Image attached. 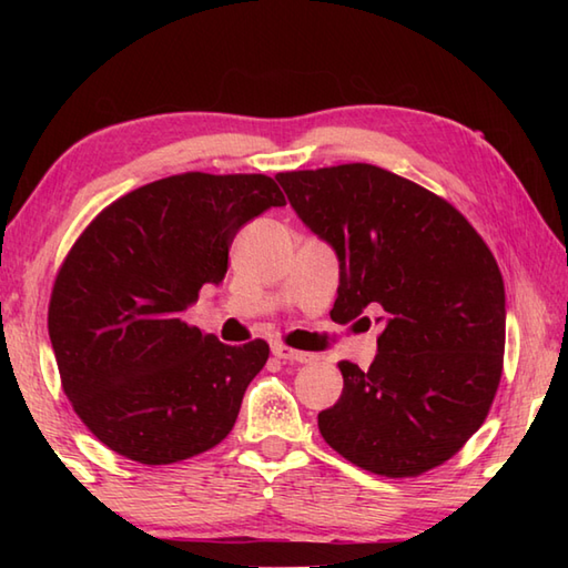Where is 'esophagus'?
<instances>
[{"instance_id": "obj_1", "label": "esophagus", "mask_w": 568, "mask_h": 568, "mask_svg": "<svg viewBox=\"0 0 568 568\" xmlns=\"http://www.w3.org/2000/svg\"><path fill=\"white\" fill-rule=\"evenodd\" d=\"M273 356L281 358V361H291V364H310L312 361V354H305V352H297V348H291V346H283V344H273Z\"/></svg>"}]
</instances>
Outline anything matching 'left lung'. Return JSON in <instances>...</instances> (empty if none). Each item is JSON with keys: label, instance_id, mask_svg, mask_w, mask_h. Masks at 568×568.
I'll return each instance as SVG.
<instances>
[{"label": "left lung", "instance_id": "obj_1", "mask_svg": "<svg viewBox=\"0 0 568 568\" xmlns=\"http://www.w3.org/2000/svg\"><path fill=\"white\" fill-rule=\"evenodd\" d=\"M275 180L339 261L332 320L383 312L368 371L339 364L342 397L317 415L324 442L388 478L444 464L484 425L503 373L505 287L490 248L449 202L376 165Z\"/></svg>", "mask_w": 568, "mask_h": 568}]
</instances>
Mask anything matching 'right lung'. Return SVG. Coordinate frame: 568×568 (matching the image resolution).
Returning a JSON list of instances; mask_svg holds the SVG:
<instances>
[{
    "instance_id": "add662e5",
    "label": "right lung",
    "mask_w": 568,
    "mask_h": 568,
    "mask_svg": "<svg viewBox=\"0 0 568 568\" xmlns=\"http://www.w3.org/2000/svg\"><path fill=\"white\" fill-rule=\"evenodd\" d=\"M283 204L268 175H171L112 202L70 248L48 334L68 400L112 452L175 464L232 432L268 344L226 346L183 312L224 281L239 229Z\"/></svg>"
}]
</instances>
